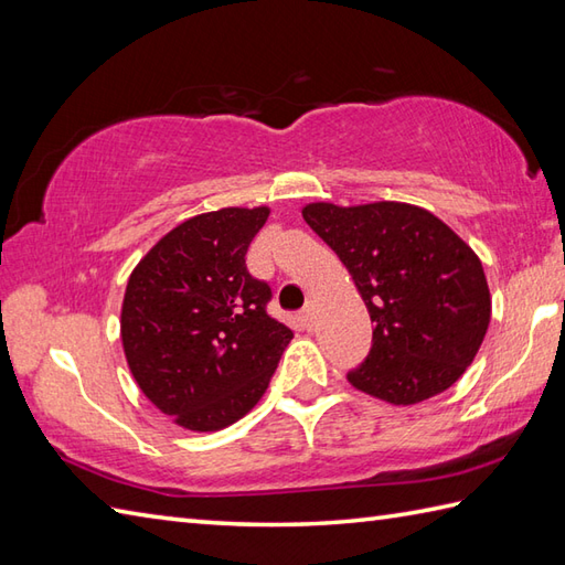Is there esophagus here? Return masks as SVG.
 Here are the masks:
<instances>
[{
	"instance_id": "obj_1",
	"label": "esophagus",
	"mask_w": 565,
	"mask_h": 565,
	"mask_svg": "<svg viewBox=\"0 0 565 565\" xmlns=\"http://www.w3.org/2000/svg\"><path fill=\"white\" fill-rule=\"evenodd\" d=\"M298 318H301L303 328H313V318H316V303H313V301H308V303L303 306L301 313H298Z\"/></svg>"
}]
</instances>
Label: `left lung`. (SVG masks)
<instances>
[{
  "label": "left lung",
  "instance_id": "left-lung-1",
  "mask_svg": "<svg viewBox=\"0 0 565 565\" xmlns=\"http://www.w3.org/2000/svg\"><path fill=\"white\" fill-rule=\"evenodd\" d=\"M303 218L338 252L376 322L369 356L347 381L393 405L423 403L454 386L490 322L476 252L411 203H308Z\"/></svg>",
  "mask_w": 565,
  "mask_h": 565
}]
</instances>
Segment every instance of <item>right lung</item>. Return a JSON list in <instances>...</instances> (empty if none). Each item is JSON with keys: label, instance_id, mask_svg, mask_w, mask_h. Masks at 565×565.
Returning a JSON list of instances; mask_svg holds the SVG:
<instances>
[{"label": "right lung", "instance_id": "obj_1", "mask_svg": "<svg viewBox=\"0 0 565 565\" xmlns=\"http://www.w3.org/2000/svg\"><path fill=\"white\" fill-rule=\"evenodd\" d=\"M267 218V206L194 215L130 274L121 310L130 374L179 427L215 431L247 415L294 338L267 313L269 284L245 264Z\"/></svg>", "mask_w": 565, "mask_h": 565}]
</instances>
